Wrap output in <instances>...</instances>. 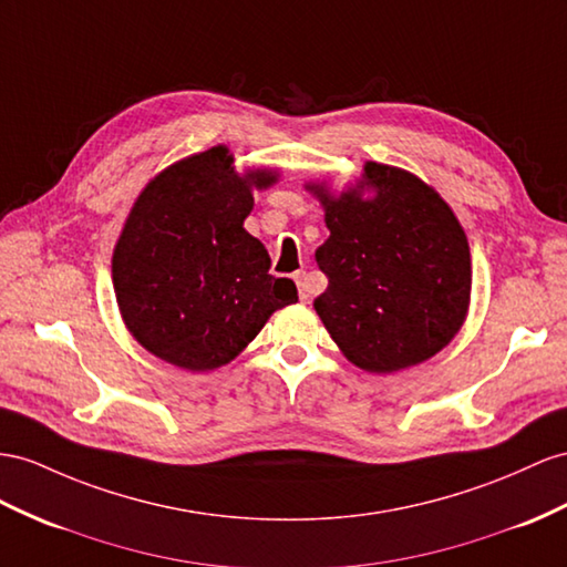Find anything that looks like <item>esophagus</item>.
<instances>
[{
    "label": "esophagus",
    "mask_w": 567,
    "mask_h": 567,
    "mask_svg": "<svg viewBox=\"0 0 567 567\" xmlns=\"http://www.w3.org/2000/svg\"><path fill=\"white\" fill-rule=\"evenodd\" d=\"M295 282H297V287H299V299H301V301H309V297H311L309 275L303 272V270H299V272L295 275Z\"/></svg>",
    "instance_id": "esophagus-1"
}]
</instances>
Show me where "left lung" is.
<instances>
[{"label":"left lung","mask_w":567,"mask_h":567,"mask_svg":"<svg viewBox=\"0 0 567 567\" xmlns=\"http://www.w3.org/2000/svg\"><path fill=\"white\" fill-rule=\"evenodd\" d=\"M303 186L330 229L316 249L328 289L313 307L340 352L369 373L439 354L472 297L470 241L453 208L416 174L373 159L340 194L328 182Z\"/></svg>","instance_id":"1"}]
</instances>
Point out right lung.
<instances>
[{
  "label": "right lung",
  "mask_w": 567,
  "mask_h": 567,
  "mask_svg": "<svg viewBox=\"0 0 567 567\" xmlns=\"http://www.w3.org/2000/svg\"><path fill=\"white\" fill-rule=\"evenodd\" d=\"M278 179L270 167L237 172L227 145H213L143 186L112 251L114 297L143 350L192 373L220 369L299 299L244 229L254 192Z\"/></svg>",
  "instance_id": "add662e5"
}]
</instances>
